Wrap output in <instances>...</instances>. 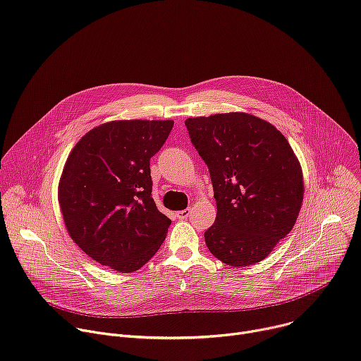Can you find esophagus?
Wrapping results in <instances>:
<instances>
[{
  "instance_id": "obj_1",
  "label": "esophagus",
  "mask_w": 361,
  "mask_h": 361,
  "mask_svg": "<svg viewBox=\"0 0 361 361\" xmlns=\"http://www.w3.org/2000/svg\"><path fill=\"white\" fill-rule=\"evenodd\" d=\"M190 214H191V210H190V209H185V210H180V212H177V217H178L180 220H185V219H188V217H190Z\"/></svg>"
}]
</instances>
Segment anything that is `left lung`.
I'll use <instances>...</instances> for the list:
<instances>
[{
  "mask_svg": "<svg viewBox=\"0 0 361 361\" xmlns=\"http://www.w3.org/2000/svg\"><path fill=\"white\" fill-rule=\"evenodd\" d=\"M192 145L207 164L217 214L204 232L223 264L264 260L298 219L304 199L301 164L268 121L245 112L188 118Z\"/></svg>",
  "mask_w": 361,
  "mask_h": 361,
  "instance_id": "1",
  "label": "left lung"
}]
</instances>
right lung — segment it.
<instances>
[{
  "label": "right lung",
  "mask_w": 361,
  "mask_h": 361,
  "mask_svg": "<svg viewBox=\"0 0 361 361\" xmlns=\"http://www.w3.org/2000/svg\"><path fill=\"white\" fill-rule=\"evenodd\" d=\"M174 121H112L73 147L59 181V204L73 242L93 260L129 274L142 268L171 220L152 199L149 159Z\"/></svg>",
  "instance_id": "1"
}]
</instances>
